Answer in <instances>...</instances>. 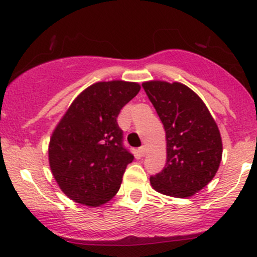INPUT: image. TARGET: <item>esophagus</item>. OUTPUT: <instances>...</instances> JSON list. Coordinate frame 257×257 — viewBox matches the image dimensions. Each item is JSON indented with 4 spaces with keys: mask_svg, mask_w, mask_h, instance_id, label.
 <instances>
[{
    "mask_svg": "<svg viewBox=\"0 0 257 257\" xmlns=\"http://www.w3.org/2000/svg\"><path fill=\"white\" fill-rule=\"evenodd\" d=\"M138 153H139V155H141V157H144L145 153H147V149H145V145H142V147L139 148Z\"/></svg>",
    "mask_w": 257,
    "mask_h": 257,
    "instance_id": "esophagus-1",
    "label": "esophagus"
}]
</instances>
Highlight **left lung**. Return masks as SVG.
<instances>
[{
	"label": "left lung",
	"instance_id": "obj_1",
	"mask_svg": "<svg viewBox=\"0 0 257 257\" xmlns=\"http://www.w3.org/2000/svg\"><path fill=\"white\" fill-rule=\"evenodd\" d=\"M167 136L164 169L150 177L159 193L188 198L206 186L219 169L222 143L219 128L203 100L181 83H143Z\"/></svg>",
	"mask_w": 257,
	"mask_h": 257
}]
</instances>
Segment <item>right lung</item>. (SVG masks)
<instances>
[{"mask_svg":"<svg viewBox=\"0 0 257 257\" xmlns=\"http://www.w3.org/2000/svg\"><path fill=\"white\" fill-rule=\"evenodd\" d=\"M141 85L133 82H98L83 90L61 119L49 142L52 174L69 199L99 206L118 193L134 155L124 147L120 109Z\"/></svg>","mask_w":257,"mask_h":257,"instance_id":"obj_1","label":"right lung"}]
</instances>
